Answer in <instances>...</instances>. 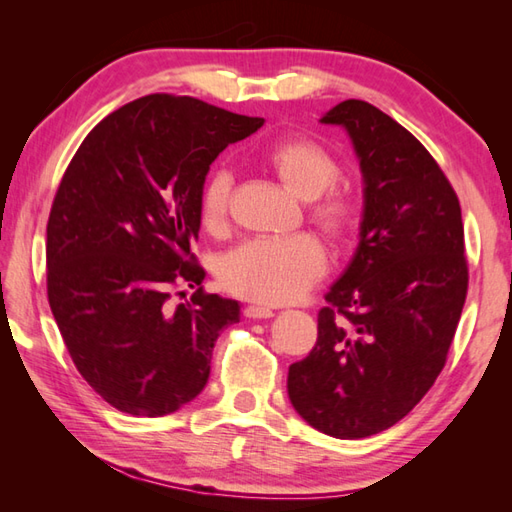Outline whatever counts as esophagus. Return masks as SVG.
Masks as SVG:
<instances>
[{"label":"esophagus","instance_id":"34e87169","mask_svg":"<svg viewBox=\"0 0 512 512\" xmlns=\"http://www.w3.org/2000/svg\"><path fill=\"white\" fill-rule=\"evenodd\" d=\"M273 314H275L273 310L264 308V306H246L244 308V317H248V319H270Z\"/></svg>","mask_w":512,"mask_h":512}]
</instances>
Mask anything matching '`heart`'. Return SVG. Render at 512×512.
<instances>
[{"label":"heart","mask_w":512,"mask_h":512,"mask_svg":"<svg viewBox=\"0 0 512 512\" xmlns=\"http://www.w3.org/2000/svg\"><path fill=\"white\" fill-rule=\"evenodd\" d=\"M259 162L308 202V220L332 242H343L356 231L361 215L352 195L334 184L341 165L330 149L306 136H288L259 151ZM231 195L233 173L215 169L200 191L198 213L204 231L220 233L226 226ZM325 268L328 259L312 235L259 237L226 253L217 266V279L237 297L279 306L310 290Z\"/></svg>","instance_id":"obj_1"}]
</instances>
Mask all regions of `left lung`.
Returning <instances> with one entry per match:
<instances>
[{
	"label": "left lung",
	"instance_id": "1",
	"mask_svg": "<svg viewBox=\"0 0 512 512\" xmlns=\"http://www.w3.org/2000/svg\"><path fill=\"white\" fill-rule=\"evenodd\" d=\"M363 171L361 242L319 312L312 352L288 369L310 427L356 440L394 427L447 363L469 288L460 200L420 140L365 101L321 118Z\"/></svg>",
	"mask_w": 512,
	"mask_h": 512
}]
</instances>
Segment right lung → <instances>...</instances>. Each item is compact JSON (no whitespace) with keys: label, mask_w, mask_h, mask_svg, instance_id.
I'll use <instances>...</instances> for the list:
<instances>
[{"label":"right lung","mask_w":512,"mask_h":512,"mask_svg":"<svg viewBox=\"0 0 512 512\" xmlns=\"http://www.w3.org/2000/svg\"><path fill=\"white\" fill-rule=\"evenodd\" d=\"M264 118L149 94L105 116L65 169L48 217V301L81 376L132 416L178 411L204 389L239 303L202 288L191 253L211 162ZM196 292L173 307L170 288Z\"/></svg>","instance_id":"right-lung-1"}]
</instances>
